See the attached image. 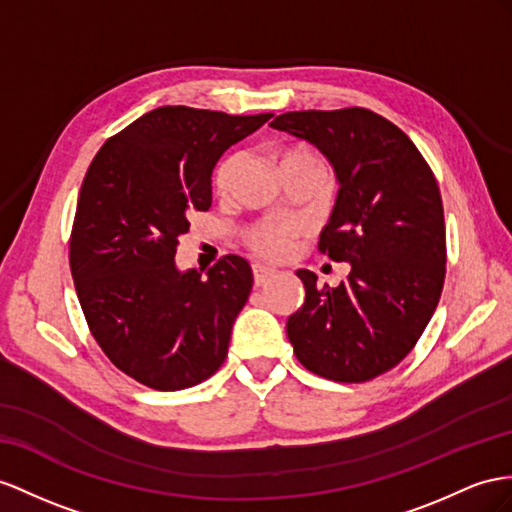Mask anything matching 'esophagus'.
<instances>
[{"instance_id": "obj_1", "label": "esophagus", "mask_w": 512, "mask_h": 512, "mask_svg": "<svg viewBox=\"0 0 512 512\" xmlns=\"http://www.w3.org/2000/svg\"><path fill=\"white\" fill-rule=\"evenodd\" d=\"M274 274H277V270H272V268H266V266H261V264H255L253 266V281H255V285L259 287V285H264L266 281H270Z\"/></svg>"}]
</instances>
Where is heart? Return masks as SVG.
Here are the masks:
<instances>
[{
	"instance_id": "1",
	"label": "heart",
	"mask_w": 512,
	"mask_h": 512,
	"mask_svg": "<svg viewBox=\"0 0 512 512\" xmlns=\"http://www.w3.org/2000/svg\"><path fill=\"white\" fill-rule=\"evenodd\" d=\"M311 162L318 164L316 155L303 147L285 149L281 157L283 168L292 164H311ZM240 164H242V153H231L220 162L216 170V188L220 192H225L231 186V179L235 173H238ZM296 231H298L296 222H261V225L253 227L246 233V244L259 257L277 261L287 257V253L292 251V238Z\"/></svg>"
}]
</instances>
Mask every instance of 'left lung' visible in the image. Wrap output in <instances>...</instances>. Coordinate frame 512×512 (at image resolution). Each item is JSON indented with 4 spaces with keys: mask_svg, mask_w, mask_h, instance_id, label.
<instances>
[{
    "mask_svg": "<svg viewBox=\"0 0 512 512\" xmlns=\"http://www.w3.org/2000/svg\"><path fill=\"white\" fill-rule=\"evenodd\" d=\"M272 129L313 144L337 179L320 251L350 264L348 281L316 285L298 270L305 303L287 318L296 359L313 374L363 383L398 365L422 337L445 279L437 179L411 138L363 108L285 112Z\"/></svg>",
    "mask_w": 512,
    "mask_h": 512,
    "instance_id": "left-lung-1",
    "label": "left lung"
}]
</instances>
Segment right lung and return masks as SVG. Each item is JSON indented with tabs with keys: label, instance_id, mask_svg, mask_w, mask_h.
Listing matches in <instances>:
<instances>
[{
	"label": "right lung",
	"instance_id": "right-lung-1",
	"mask_svg": "<svg viewBox=\"0 0 512 512\" xmlns=\"http://www.w3.org/2000/svg\"><path fill=\"white\" fill-rule=\"evenodd\" d=\"M272 114L164 106L110 138L84 177L71 233L77 298L108 359L160 391L199 385L227 357L253 287L248 261L179 270L188 216L212 205V170Z\"/></svg>",
	"mask_w": 512,
	"mask_h": 512
}]
</instances>
